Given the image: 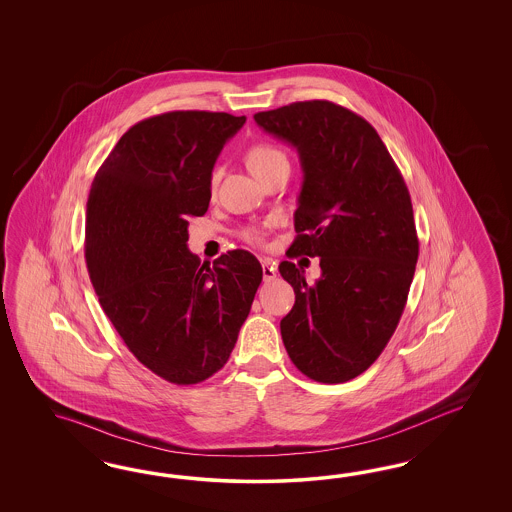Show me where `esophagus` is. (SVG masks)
Listing matches in <instances>:
<instances>
[{
  "mask_svg": "<svg viewBox=\"0 0 512 512\" xmlns=\"http://www.w3.org/2000/svg\"><path fill=\"white\" fill-rule=\"evenodd\" d=\"M263 263V278L264 281H270V279L276 278V263L274 261H270V259H263L261 261Z\"/></svg>",
  "mask_w": 512,
  "mask_h": 512,
  "instance_id": "esophagus-1",
  "label": "esophagus"
}]
</instances>
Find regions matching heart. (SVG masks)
<instances>
[{
    "label": "heart",
    "mask_w": 512,
    "mask_h": 512,
    "mask_svg": "<svg viewBox=\"0 0 512 512\" xmlns=\"http://www.w3.org/2000/svg\"><path fill=\"white\" fill-rule=\"evenodd\" d=\"M279 161H287V157L279 148L272 146V144H266V142L253 144L248 152H246V163H248L249 171L253 172L255 176L266 171L268 167L276 165ZM216 184L217 172L214 171L212 176H210V186L214 187ZM238 236L242 240H246L248 244H264L266 231H264V227H244V229H240Z\"/></svg>",
    "instance_id": "b5f03b06"
}]
</instances>
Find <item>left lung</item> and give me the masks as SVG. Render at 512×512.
Segmentation results:
<instances>
[{
  "instance_id": "left-lung-1",
  "label": "left lung",
  "mask_w": 512,
  "mask_h": 512,
  "mask_svg": "<svg viewBox=\"0 0 512 512\" xmlns=\"http://www.w3.org/2000/svg\"><path fill=\"white\" fill-rule=\"evenodd\" d=\"M253 118L295 146L304 171L287 255L321 259L315 283L279 264L295 289L283 345L313 381H351L387 347L415 276L419 236L402 172L372 125L336 103L298 101Z\"/></svg>"
}]
</instances>
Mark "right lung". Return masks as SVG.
I'll use <instances>...</instances> for the list:
<instances>
[{"instance_id":"obj_1","label":"right lung","mask_w":512,"mask_h":512,"mask_svg":"<svg viewBox=\"0 0 512 512\" xmlns=\"http://www.w3.org/2000/svg\"><path fill=\"white\" fill-rule=\"evenodd\" d=\"M246 116L172 110L129 127L93 178L84 257L127 349L174 385L219 372L248 319L263 266L244 249L202 263L187 249L223 144Z\"/></svg>"}]
</instances>
